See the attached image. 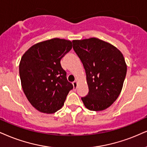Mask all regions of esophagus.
I'll use <instances>...</instances> for the list:
<instances>
[{
  "label": "esophagus",
  "instance_id": "esophagus-1",
  "mask_svg": "<svg viewBox=\"0 0 147 147\" xmlns=\"http://www.w3.org/2000/svg\"><path fill=\"white\" fill-rule=\"evenodd\" d=\"M73 86L74 88H77L78 86V81H74L73 82Z\"/></svg>",
  "mask_w": 147,
  "mask_h": 147
}]
</instances>
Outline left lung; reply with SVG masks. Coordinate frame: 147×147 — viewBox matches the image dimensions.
I'll list each match as a JSON object with an SVG mask.
<instances>
[{
    "label": "left lung",
    "instance_id": "obj_1",
    "mask_svg": "<svg viewBox=\"0 0 147 147\" xmlns=\"http://www.w3.org/2000/svg\"><path fill=\"white\" fill-rule=\"evenodd\" d=\"M73 48L82 61L88 86L83 104L92 111L110 107L120 95L127 65L119 49L98 38L73 40Z\"/></svg>",
    "mask_w": 147,
    "mask_h": 147
}]
</instances>
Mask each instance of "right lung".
Returning a JSON list of instances; mask_svg holds the SVG:
<instances>
[{
  "mask_svg": "<svg viewBox=\"0 0 147 147\" xmlns=\"http://www.w3.org/2000/svg\"><path fill=\"white\" fill-rule=\"evenodd\" d=\"M72 48V42L54 38L35 43L25 52L19 65L23 91L36 110L54 113L62 108L71 83L61 65V59Z\"/></svg>",
  "mask_w": 147,
  "mask_h": 147,
  "instance_id": "1",
  "label": "right lung"
}]
</instances>
